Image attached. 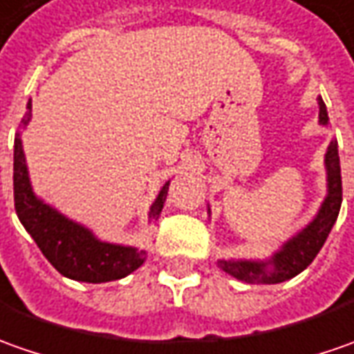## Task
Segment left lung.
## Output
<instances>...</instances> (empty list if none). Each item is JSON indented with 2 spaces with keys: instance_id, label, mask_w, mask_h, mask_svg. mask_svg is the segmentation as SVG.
Wrapping results in <instances>:
<instances>
[{
  "instance_id": "obj_1",
  "label": "left lung",
  "mask_w": 354,
  "mask_h": 354,
  "mask_svg": "<svg viewBox=\"0 0 354 354\" xmlns=\"http://www.w3.org/2000/svg\"><path fill=\"white\" fill-rule=\"evenodd\" d=\"M319 121L327 125L329 117L323 100H319ZM325 166H327V180H329V194L323 201L322 209L317 217L306 227L301 233L290 239L276 252L272 261L268 262H249V261H219V266L227 274L235 276L237 280L249 282V284H278L290 280L301 270L310 266L317 252L322 250L323 243L327 241L331 229L335 225L337 215L343 201V184H341V165H339V151L337 140H331L327 154H325Z\"/></svg>"
}]
</instances>
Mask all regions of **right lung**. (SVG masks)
<instances>
[{
	"mask_svg": "<svg viewBox=\"0 0 354 354\" xmlns=\"http://www.w3.org/2000/svg\"><path fill=\"white\" fill-rule=\"evenodd\" d=\"M29 119H31V102L27 104V111L21 123L27 125ZM168 184L170 182L162 186L158 198L151 207L149 214L151 219H158L162 212ZM13 198H15V212L19 221L35 239L37 247L46 257V261L66 278L80 282H92V284L119 280L137 270L147 259L145 250L97 241L88 229H84L78 223H72L64 215H60L46 203L37 200L29 184L25 154L19 135H15V151H13Z\"/></svg>",
	"mask_w": 354,
	"mask_h": 354,
	"instance_id": "obj_1",
	"label": "right lung"
}]
</instances>
